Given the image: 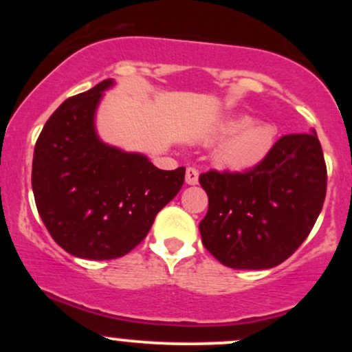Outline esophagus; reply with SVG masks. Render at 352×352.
<instances>
[{"label":"esophagus","mask_w":352,"mask_h":352,"mask_svg":"<svg viewBox=\"0 0 352 352\" xmlns=\"http://www.w3.org/2000/svg\"><path fill=\"white\" fill-rule=\"evenodd\" d=\"M185 182H187L188 185L199 184V170L193 167H188L187 172H185Z\"/></svg>","instance_id":"obj_1"}]
</instances>
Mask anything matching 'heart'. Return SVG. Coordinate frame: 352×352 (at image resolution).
I'll use <instances>...</instances> for the list:
<instances>
[{
  "label": "heart",
  "instance_id": "1",
  "mask_svg": "<svg viewBox=\"0 0 352 352\" xmlns=\"http://www.w3.org/2000/svg\"><path fill=\"white\" fill-rule=\"evenodd\" d=\"M227 140L217 153V165L230 172H246L260 165L272 152L276 129L256 122L250 116H235L221 120L210 134V140Z\"/></svg>",
  "mask_w": 352,
  "mask_h": 352
}]
</instances>
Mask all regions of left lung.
I'll list each match as a JSON object with an SVG mask.
<instances>
[{
	"mask_svg": "<svg viewBox=\"0 0 352 352\" xmlns=\"http://www.w3.org/2000/svg\"><path fill=\"white\" fill-rule=\"evenodd\" d=\"M208 212L204 246L221 265L266 270L300 248L326 197L324 155L316 132L283 135L260 165L246 172L200 175Z\"/></svg>",
	"mask_w": 352,
	"mask_h": 352,
	"instance_id": "left-lung-1",
	"label": "left lung"
}]
</instances>
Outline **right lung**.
Returning a JSON list of instances; mask_svg holds the SVG:
<instances>
[{"label": "right lung", "instance_id": "1", "mask_svg": "<svg viewBox=\"0 0 352 352\" xmlns=\"http://www.w3.org/2000/svg\"><path fill=\"white\" fill-rule=\"evenodd\" d=\"M107 79L56 109L36 140L33 193L52 240L72 256L114 260L147 236L180 192L185 167L160 170L142 153L104 144L94 125Z\"/></svg>", "mask_w": 352, "mask_h": 352}]
</instances>
